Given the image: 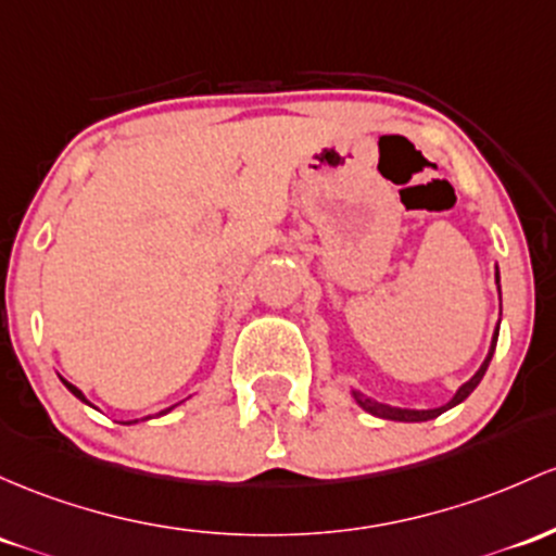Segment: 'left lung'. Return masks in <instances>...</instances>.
<instances>
[{
    "label": "left lung",
    "mask_w": 556,
    "mask_h": 556,
    "mask_svg": "<svg viewBox=\"0 0 556 556\" xmlns=\"http://www.w3.org/2000/svg\"><path fill=\"white\" fill-rule=\"evenodd\" d=\"M496 288H498V301H502V277H498V266H496ZM502 316V314H498ZM498 325H502V319H498ZM498 325L493 329V338H491V348H488L483 364H480V369L475 371L472 377L465 382V386H459L454 395H451V401H446L443 406H435V408H408V406H390V404H382V401L371 399V395L362 393L358 388H348V393H351V399L356 401L358 408H364V412H369L371 417H380V419H390V422H427V419H435L441 417L443 412H448V408L459 406L462 401L467 399L469 393H472L475 388L480 386V380H483L488 364H491L493 358V351H496V343H498Z\"/></svg>",
    "instance_id": "obj_1"
}]
</instances>
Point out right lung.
<instances>
[{
  "label": "right lung",
  "instance_id": "1",
  "mask_svg": "<svg viewBox=\"0 0 556 556\" xmlns=\"http://www.w3.org/2000/svg\"><path fill=\"white\" fill-rule=\"evenodd\" d=\"M60 380H63V377H60ZM63 386H65V388H68V390H71V393H73V395H76V399H78V401H81V404H87V406H91V401H89V399H87V395H84V393H81V390H78L76 386H71V382H68V380H63ZM181 404H185V401H179V404H174V406L163 408V412H157V414H155V417H163V414H168V412H170V408H176V406H181ZM144 419H150V417H142V419H129V422H124V425H137V422H144Z\"/></svg>",
  "mask_w": 556,
  "mask_h": 556
}]
</instances>
